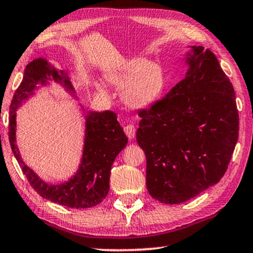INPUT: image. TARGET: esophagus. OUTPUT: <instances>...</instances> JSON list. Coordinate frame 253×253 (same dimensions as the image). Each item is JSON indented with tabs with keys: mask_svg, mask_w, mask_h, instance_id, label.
<instances>
[{
	"mask_svg": "<svg viewBox=\"0 0 253 253\" xmlns=\"http://www.w3.org/2000/svg\"><path fill=\"white\" fill-rule=\"evenodd\" d=\"M124 132H126L127 138L133 139L135 137V126L133 124H127V126L124 127Z\"/></svg>",
	"mask_w": 253,
	"mask_h": 253,
	"instance_id": "esophagus-1",
	"label": "esophagus"
}]
</instances>
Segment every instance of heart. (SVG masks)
I'll use <instances>...</instances> for the list:
<instances>
[{
    "mask_svg": "<svg viewBox=\"0 0 253 253\" xmlns=\"http://www.w3.org/2000/svg\"><path fill=\"white\" fill-rule=\"evenodd\" d=\"M108 80L124 89L123 98L127 105L138 108L153 104L165 87V73L161 65L143 59L127 61Z\"/></svg>",
    "mask_w": 253,
    "mask_h": 253,
    "instance_id": "obj_1",
    "label": "heart"
}]
</instances>
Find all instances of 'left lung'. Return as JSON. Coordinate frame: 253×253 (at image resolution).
Listing matches in <instances>:
<instances>
[{
    "mask_svg": "<svg viewBox=\"0 0 253 253\" xmlns=\"http://www.w3.org/2000/svg\"><path fill=\"white\" fill-rule=\"evenodd\" d=\"M192 49L184 79L138 113L147 190L163 204L184 203L219 182L239 138L232 83L211 49Z\"/></svg>",
    "mask_w": 253,
    "mask_h": 253,
    "instance_id": "8db88e82",
    "label": "left lung"
}]
</instances>
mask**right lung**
<instances>
[{"instance_id":"right-lung-1","label":"right lung","mask_w":253,"mask_h":253,"mask_svg":"<svg viewBox=\"0 0 253 253\" xmlns=\"http://www.w3.org/2000/svg\"><path fill=\"white\" fill-rule=\"evenodd\" d=\"M63 81L72 90L67 73L50 68L44 59H36L27 65L20 86L15 90L10 105L9 140L14 157L35 191L45 199L70 208H90L98 205L110 190L111 167L116 156L127 143V138L120 126L116 114L112 111L86 115V140L83 163L78 173L69 182L50 185L42 181L21 159L15 145V111L23 99L33 95L38 81Z\"/></svg>"}]
</instances>
